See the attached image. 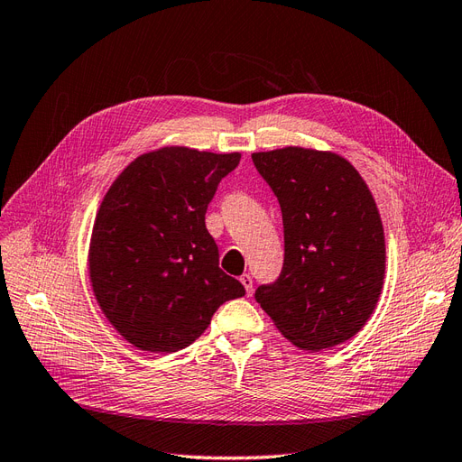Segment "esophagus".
Wrapping results in <instances>:
<instances>
[{"label":"esophagus","instance_id":"esophagus-1","mask_svg":"<svg viewBox=\"0 0 462 462\" xmlns=\"http://www.w3.org/2000/svg\"><path fill=\"white\" fill-rule=\"evenodd\" d=\"M240 282L244 284V288H245V294L247 296H252L254 294V279H252V274H242L240 276Z\"/></svg>","mask_w":462,"mask_h":462}]
</instances>
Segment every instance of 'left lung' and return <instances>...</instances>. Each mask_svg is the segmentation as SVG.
<instances>
[{
    "mask_svg": "<svg viewBox=\"0 0 462 462\" xmlns=\"http://www.w3.org/2000/svg\"><path fill=\"white\" fill-rule=\"evenodd\" d=\"M252 158L284 226L281 276L261 284L255 300L298 348L337 346L370 319L383 288L385 236L374 195L335 152L284 147Z\"/></svg>",
    "mask_w": 462,
    "mask_h": 462,
    "instance_id": "8db88e82",
    "label": "left lung"
}]
</instances>
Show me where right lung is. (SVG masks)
<instances>
[{
  "mask_svg": "<svg viewBox=\"0 0 462 462\" xmlns=\"http://www.w3.org/2000/svg\"><path fill=\"white\" fill-rule=\"evenodd\" d=\"M240 152L162 147L114 180L88 249L102 313L139 350L172 354L199 338L224 301L245 288L218 267L207 207Z\"/></svg>",
  "mask_w": 462,
  "mask_h": 462,
  "instance_id": "add662e5",
  "label": "right lung"
}]
</instances>
